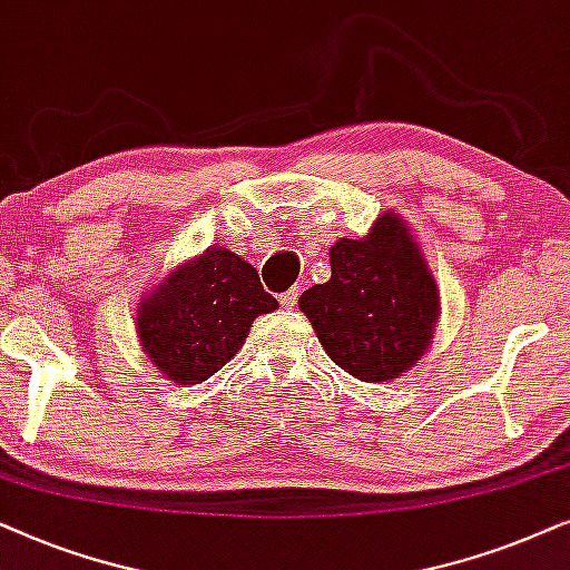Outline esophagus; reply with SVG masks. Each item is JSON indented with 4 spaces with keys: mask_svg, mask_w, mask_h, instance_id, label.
I'll return each mask as SVG.
<instances>
[{
    "mask_svg": "<svg viewBox=\"0 0 570 570\" xmlns=\"http://www.w3.org/2000/svg\"><path fill=\"white\" fill-rule=\"evenodd\" d=\"M297 299H299V289H297V286H292L289 292H284V294H281V297H278L281 307H284V309H294V305H297Z\"/></svg>",
    "mask_w": 570,
    "mask_h": 570,
    "instance_id": "1",
    "label": "esophagus"
}]
</instances>
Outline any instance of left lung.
I'll return each instance as SVG.
<instances>
[{"instance_id": "1", "label": "left lung", "mask_w": 570, "mask_h": 570, "mask_svg": "<svg viewBox=\"0 0 570 570\" xmlns=\"http://www.w3.org/2000/svg\"><path fill=\"white\" fill-rule=\"evenodd\" d=\"M333 362L364 383H383L420 360L438 321V286L399 216L364 239L331 247V278L299 297Z\"/></svg>"}]
</instances>
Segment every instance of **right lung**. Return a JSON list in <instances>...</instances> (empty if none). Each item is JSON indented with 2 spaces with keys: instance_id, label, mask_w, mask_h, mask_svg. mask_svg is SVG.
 <instances>
[{
  "instance_id": "obj_1",
  "label": "right lung",
  "mask_w": 570,
  "mask_h": 570,
  "mask_svg": "<svg viewBox=\"0 0 570 570\" xmlns=\"http://www.w3.org/2000/svg\"><path fill=\"white\" fill-rule=\"evenodd\" d=\"M276 307L253 265L229 249L210 247L142 299L138 336L169 381L195 385L239 352L257 315Z\"/></svg>"
}]
</instances>
